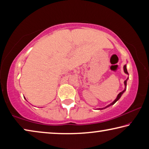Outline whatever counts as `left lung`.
<instances>
[{
  "label": "left lung",
  "instance_id": "1",
  "mask_svg": "<svg viewBox=\"0 0 149 149\" xmlns=\"http://www.w3.org/2000/svg\"><path fill=\"white\" fill-rule=\"evenodd\" d=\"M123 71H124V72L126 74H128V72H127V68H126V65H125L124 66H123ZM127 79H128V78L126 80H125L124 81V85H125V89H124V90L123 91H122V92H120L119 94L118 95V96H117V97H116V99L114 101H113L112 103H111V104H110L109 105H108V106H107V107H106L105 108H99V110H102V109H104V108H108V107H110V106H111V105H113L114 104H115L116 102L118 100L120 99V98L122 97V94L123 93L125 92V91L126 90V85H127Z\"/></svg>",
  "mask_w": 149,
  "mask_h": 149
}]
</instances>
